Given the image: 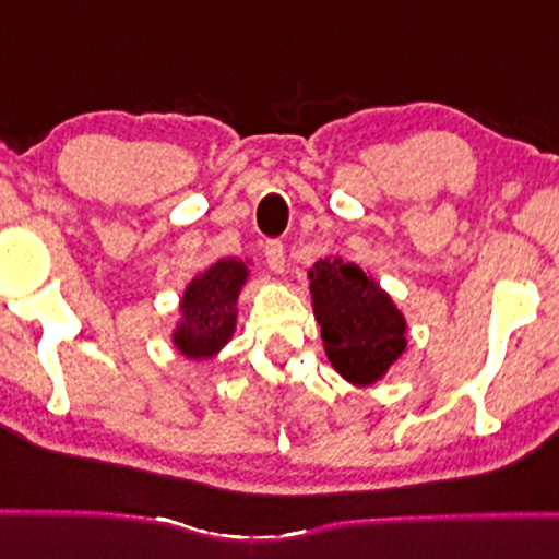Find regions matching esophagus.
<instances>
[{
	"label": "esophagus",
	"mask_w": 559,
	"mask_h": 559,
	"mask_svg": "<svg viewBox=\"0 0 559 559\" xmlns=\"http://www.w3.org/2000/svg\"><path fill=\"white\" fill-rule=\"evenodd\" d=\"M265 260H267V267H271L273 273H284V267H286L284 243H281V241H267L265 243Z\"/></svg>",
	"instance_id": "1"
}]
</instances>
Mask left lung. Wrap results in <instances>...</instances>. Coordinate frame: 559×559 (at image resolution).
Listing matches in <instances>:
<instances>
[{
  "label": "left lung",
  "mask_w": 559,
  "mask_h": 559,
  "mask_svg": "<svg viewBox=\"0 0 559 559\" xmlns=\"http://www.w3.org/2000/svg\"><path fill=\"white\" fill-rule=\"evenodd\" d=\"M325 355L349 383L368 386L407 349V320L355 262L318 260L307 273Z\"/></svg>",
  "instance_id": "8db88e82"
}]
</instances>
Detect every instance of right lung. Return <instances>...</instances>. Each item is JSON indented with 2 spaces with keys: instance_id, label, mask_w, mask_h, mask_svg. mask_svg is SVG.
<instances>
[{
  "instance_id": "right-lung-1",
  "label": "right lung",
  "mask_w": 559,
  "mask_h": 559,
  "mask_svg": "<svg viewBox=\"0 0 559 559\" xmlns=\"http://www.w3.org/2000/svg\"><path fill=\"white\" fill-rule=\"evenodd\" d=\"M249 278L243 260H217L191 278L181 297V318L173 329V344L189 360L215 357L230 342L239 316V294Z\"/></svg>"
}]
</instances>
